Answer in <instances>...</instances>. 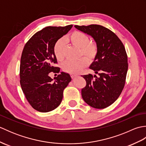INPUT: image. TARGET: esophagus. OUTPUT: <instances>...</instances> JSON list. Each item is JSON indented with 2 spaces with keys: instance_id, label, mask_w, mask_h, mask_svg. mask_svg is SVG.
<instances>
[{
  "instance_id": "1",
  "label": "esophagus",
  "mask_w": 146,
  "mask_h": 146,
  "mask_svg": "<svg viewBox=\"0 0 146 146\" xmlns=\"http://www.w3.org/2000/svg\"><path fill=\"white\" fill-rule=\"evenodd\" d=\"M77 76H78V75H75V74H71V78H72V79L76 78Z\"/></svg>"
}]
</instances>
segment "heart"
Returning <instances> with one entry per match:
<instances>
[{"mask_svg": "<svg viewBox=\"0 0 146 146\" xmlns=\"http://www.w3.org/2000/svg\"><path fill=\"white\" fill-rule=\"evenodd\" d=\"M66 41L73 45L80 48V56H84L89 62H93L97 58L98 53V47L96 42L90 41L89 36L85 33L80 31L72 33L66 38ZM65 44L63 39H59L54 46V54L55 57L60 61L65 58ZM88 64V61L85 58H81L78 60L67 61L63 63V69L64 71L71 74L80 73Z\"/></svg>", "mask_w": 146, "mask_h": 146, "instance_id": "obj_1", "label": "heart"}]
</instances>
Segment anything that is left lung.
<instances>
[{
    "label": "left lung",
    "mask_w": 146,
    "mask_h": 146,
    "mask_svg": "<svg viewBox=\"0 0 146 146\" xmlns=\"http://www.w3.org/2000/svg\"><path fill=\"white\" fill-rule=\"evenodd\" d=\"M91 36L98 47L97 58L90 65L96 74L82 75L86 82L82 98L95 108H105L119 98L124 87L128 70L127 55L123 43L111 31L100 25L75 26Z\"/></svg>",
    "instance_id": "8db88e82"
}]
</instances>
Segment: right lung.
Masks as SVG:
<instances>
[{
  "label": "right lung",
  "instance_id": "obj_1",
  "mask_svg": "<svg viewBox=\"0 0 146 146\" xmlns=\"http://www.w3.org/2000/svg\"><path fill=\"white\" fill-rule=\"evenodd\" d=\"M73 25L48 26L35 34L24 46L20 64V83L24 95L33 108L40 112L54 110L63 99L64 89L71 78L61 72L53 82L49 74L60 73L54 46Z\"/></svg>",
  "mask_w": 146,
  "mask_h": 146
}]
</instances>
